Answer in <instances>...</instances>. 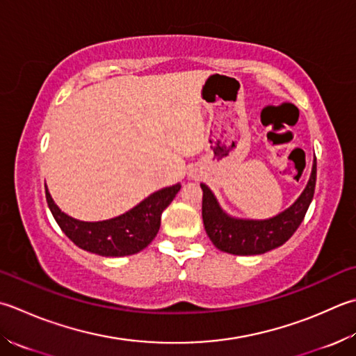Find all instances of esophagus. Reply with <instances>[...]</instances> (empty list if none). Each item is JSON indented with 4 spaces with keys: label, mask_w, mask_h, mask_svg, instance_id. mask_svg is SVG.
Returning <instances> with one entry per match:
<instances>
[{
    "label": "esophagus",
    "mask_w": 356,
    "mask_h": 356,
    "mask_svg": "<svg viewBox=\"0 0 356 356\" xmlns=\"http://www.w3.org/2000/svg\"><path fill=\"white\" fill-rule=\"evenodd\" d=\"M190 176H191V177H196V174H193V172H191V174H190Z\"/></svg>",
    "instance_id": "34e87169"
}]
</instances>
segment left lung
Returning a JSON list of instances; mask_svg holds the SVG:
<instances>
[{"mask_svg":"<svg viewBox=\"0 0 356 356\" xmlns=\"http://www.w3.org/2000/svg\"><path fill=\"white\" fill-rule=\"evenodd\" d=\"M316 159L313 160L307 185L293 204L268 219H242L222 210L214 193L205 184H200L202 219L205 232L216 248L238 256L264 254L287 242L301 225L310 202L315 194Z\"/></svg>","mask_w":356,"mask_h":356,"instance_id":"obj_1","label":"left lung"}]
</instances>
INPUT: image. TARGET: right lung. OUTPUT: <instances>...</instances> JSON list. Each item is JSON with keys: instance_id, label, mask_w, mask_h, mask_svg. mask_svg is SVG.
<instances>
[{"instance_id": "obj_1", "label": "right lung", "mask_w": 356, "mask_h": 356, "mask_svg": "<svg viewBox=\"0 0 356 356\" xmlns=\"http://www.w3.org/2000/svg\"><path fill=\"white\" fill-rule=\"evenodd\" d=\"M180 184L149 194L129 211L113 219L86 222L61 211L46 186V200L54 219L76 247L106 257L129 256L142 252L156 238L160 216L180 190Z\"/></svg>"}]
</instances>
